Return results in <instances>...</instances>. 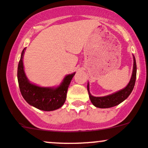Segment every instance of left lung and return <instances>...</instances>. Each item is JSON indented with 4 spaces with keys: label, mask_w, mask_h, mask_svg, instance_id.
<instances>
[{
    "label": "left lung",
    "mask_w": 148,
    "mask_h": 148,
    "mask_svg": "<svg viewBox=\"0 0 148 148\" xmlns=\"http://www.w3.org/2000/svg\"><path fill=\"white\" fill-rule=\"evenodd\" d=\"M134 64L133 70H132V77H131L130 82L127 86L123 89L120 90L112 93L111 95H106L103 97H95L92 95L90 92V86L89 83H88V92L89 95L90 99L92 103L95 107L100 108H111L120 104L130 96L132 90H133L134 85H135L136 79V62L134 56L133 55Z\"/></svg>",
    "instance_id": "1"
}]
</instances>
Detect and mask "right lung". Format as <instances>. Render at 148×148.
Wrapping results in <instances>:
<instances>
[{
	"label": "right lung",
	"mask_w": 148,
	"mask_h": 148,
	"mask_svg": "<svg viewBox=\"0 0 148 148\" xmlns=\"http://www.w3.org/2000/svg\"><path fill=\"white\" fill-rule=\"evenodd\" d=\"M25 48L22 51L18 62L17 79L20 91L30 106L45 111H51L62 106L67 98V92L75 72L64 76L57 87H42L30 82L24 71L23 58Z\"/></svg>",
	"instance_id": "1"
}]
</instances>
